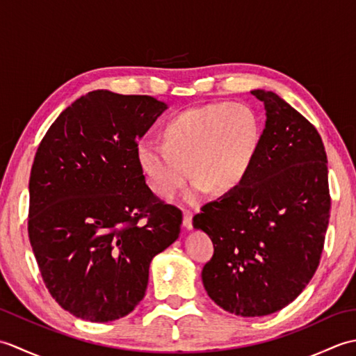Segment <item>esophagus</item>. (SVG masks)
Listing matches in <instances>:
<instances>
[{
    "label": "esophagus",
    "instance_id": "obj_1",
    "mask_svg": "<svg viewBox=\"0 0 356 356\" xmlns=\"http://www.w3.org/2000/svg\"><path fill=\"white\" fill-rule=\"evenodd\" d=\"M184 226L186 229H193V213L191 211H185L184 213Z\"/></svg>",
    "mask_w": 356,
    "mask_h": 356
}]
</instances>
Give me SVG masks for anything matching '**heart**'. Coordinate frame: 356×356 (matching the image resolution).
<instances>
[{"label":"heart","instance_id":"1","mask_svg":"<svg viewBox=\"0 0 356 356\" xmlns=\"http://www.w3.org/2000/svg\"><path fill=\"white\" fill-rule=\"evenodd\" d=\"M261 136V120L248 105L205 104L171 116L159 131L162 145L142 143L136 159L147 185L161 197L185 185L188 165L195 193L228 195L246 182Z\"/></svg>","mask_w":356,"mask_h":356}]
</instances>
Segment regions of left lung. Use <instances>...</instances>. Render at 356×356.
Instances as JSON below:
<instances>
[{"mask_svg": "<svg viewBox=\"0 0 356 356\" xmlns=\"http://www.w3.org/2000/svg\"><path fill=\"white\" fill-rule=\"evenodd\" d=\"M264 104L260 151L236 193L193 218L213 240L202 270L209 298L226 312L263 316L303 292L320 264L330 217L327 156L318 131L274 92Z\"/></svg>", "mask_w": 356, "mask_h": 356, "instance_id": "8db88e82", "label": "left lung"}]
</instances>
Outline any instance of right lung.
I'll use <instances>...</instances> for the list:
<instances>
[{"instance_id": "right-lung-1", "label": "right lung", "mask_w": 356, "mask_h": 356, "mask_svg": "<svg viewBox=\"0 0 356 356\" xmlns=\"http://www.w3.org/2000/svg\"><path fill=\"white\" fill-rule=\"evenodd\" d=\"M168 105L95 90L67 107L38 147L30 172L29 238L50 295L78 318L130 314L149 263L177 240L182 211L149 190L138 140Z\"/></svg>"}]
</instances>
